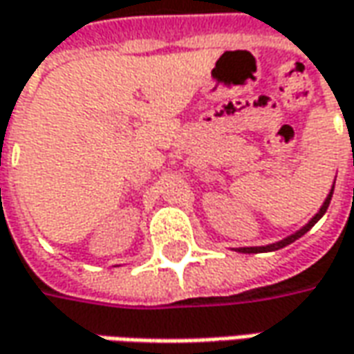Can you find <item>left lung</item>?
<instances>
[{"label": "left lung", "mask_w": 354, "mask_h": 354, "mask_svg": "<svg viewBox=\"0 0 354 354\" xmlns=\"http://www.w3.org/2000/svg\"><path fill=\"white\" fill-rule=\"evenodd\" d=\"M331 196H333V189L329 192L327 200L323 201L322 209H319V212L315 214V217L311 219L308 225L301 227L298 233H294V235H290V237L282 239V241H278V243H274V245H266V247H243V249H239V250H241V252H268V250H278V249H282V247H286V245H290V243H294L296 239H299V237H301V235H306V233L310 231L311 227L315 225V223H317V221L322 219L323 214H325V212H327V207H329V201H331Z\"/></svg>", "instance_id": "obj_1"}]
</instances>
